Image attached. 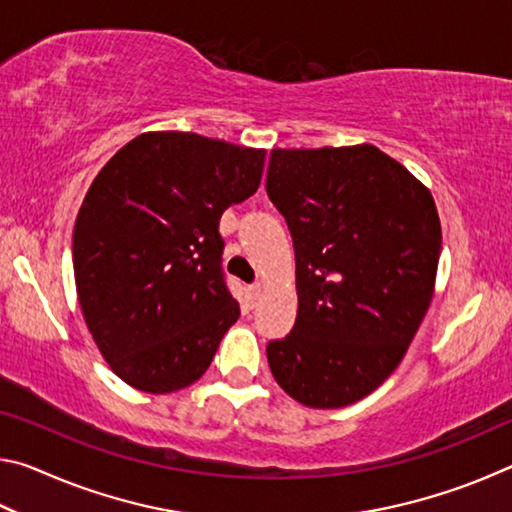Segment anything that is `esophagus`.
Segmentation results:
<instances>
[{
    "mask_svg": "<svg viewBox=\"0 0 512 512\" xmlns=\"http://www.w3.org/2000/svg\"><path fill=\"white\" fill-rule=\"evenodd\" d=\"M250 296H253V300H259V298H262V284H259V282L250 284Z\"/></svg>",
    "mask_w": 512,
    "mask_h": 512,
    "instance_id": "34e87169",
    "label": "esophagus"
}]
</instances>
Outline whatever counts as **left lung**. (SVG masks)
Returning <instances> with one entry per match:
<instances>
[{
  "label": "left lung",
  "mask_w": 512,
  "mask_h": 512,
  "mask_svg": "<svg viewBox=\"0 0 512 512\" xmlns=\"http://www.w3.org/2000/svg\"><path fill=\"white\" fill-rule=\"evenodd\" d=\"M266 194L296 248L298 318L266 345L293 400L341 409L400 366L440 259L436 203L377 146L273 149Z\"/></svg>",
  "instance_id": "8db88e82"
}]
</instances>
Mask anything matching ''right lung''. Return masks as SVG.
<instances>
[{"instance_id": "add662e5", "label": "right lung", "mask_w": 512, "mask_h": 512, "mask_svg": "<svg viewBox=\"0 0 512 512\" xmlns=\"http://www.w3.org/2000/svg\"><path fill=\"white\" fill-rule=\"evenodd\" d=\"M264 158L196 133H144L85 194L72 239L76 293L103 359L137 391L194 384L239 318L219 221L257 192Z\"/></svg>"}]
</instances>
